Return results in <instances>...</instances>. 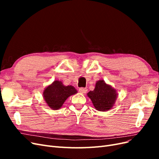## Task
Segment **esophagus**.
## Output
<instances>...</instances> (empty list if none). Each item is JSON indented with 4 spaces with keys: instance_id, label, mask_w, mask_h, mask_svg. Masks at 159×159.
<instances>
[{
    "instance_id": "obj_1",
    "label": "esophagus",
    "mask_w": 159,
    "mask_h": 159,
    "mask_svg": "<svg viewBox=\"0 0 159 159\" xmlns=\"http://www.w3.org/2000/svg\"><path fill=\"white\" fill-rule=\"evenodd\" d=\"M88 89L86 88H81L79 89V91L80 93H85L86 92H87Z\"/></svg>"
}]
</instances>
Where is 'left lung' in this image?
<instances>
[{"label":"left lung","mask_w":159,"mask_h":159,"mask_svg":"<svg viewBox=\"0 0 159 159\" xmlns=\"http://www.w3.org/2000/svg\"><path fill=\"white\" fill-rule=\"evenodd\" d=\"M87 95L92 102L94 107L99 111H107L112 109L117 98V90L103 80L97 81L93 91Z\"/></svg>","instance_id":"left-lung-1"}]
</instances>
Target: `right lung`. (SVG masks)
Listing matches in <instances>:
<instances>
[{"mask_svg": "<svg viewBox=\"0 0 159 159\" xmlns=\"http://www.w3.org/2000/svg\"><path fill=\"white\" fill-rule=\"evenodd\" d=\"M78 93L72 85H64L62 81L55 80L45 88L43 91V98L47 105L54 110L60 109L65 101L70 96Z\"/></svg>", "mask_w": 159, "mask_h": 159, "instance_id": "right-lung-1", "label": "right lung"}]
</instances>
